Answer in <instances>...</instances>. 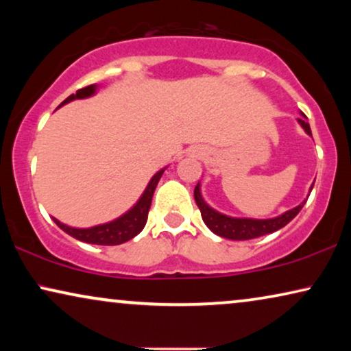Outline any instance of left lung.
<instances>
[{
  "instance_id": "1",
  "label": "left lung",
  "mask_w": 351,
  "mask_h": 351,
  "mask_svg": "<svg viewBox=\"0 0 351 351\" xmlns=\"http://www.w3.org/2000/svg\"><path fill=\"white\" fill-rule=\"evenodd\" d=\"M304 131L311 136L310 124L306 123V117L302 113V118L297 119ZM313 189V186H311ZM310 189V191H311ZM195 201L198 204L201 210V217H203L204 223L208 225L210 232L219 234V237L227 238V239H234V241H243V239H252L263 237V234L273 233L276 230L286 227L287 223L291 222L292 219L295 217L297 214L300 213V209L304 208V203H300L295 208L286 210L285 214L278 215V217L273 219H247V217H230V215H225L219 210L210 208V206L203 199V195H201V185L195 186Z\"/></svg>"
}]
</instances>
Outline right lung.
I'll use <instances>...</instances> for the list:
<instances>
[{
  "instance_id": "1",
  "label": "right lung",
  "mask_w": 351,
  "mask_h": 351,
  "mask_svg": "<svg viewBox=\"0 0 351 351\" xmlns=\"http://www.w3.org/2000/svg\"><path fill=\"white\" fill-rule=\"evenodd\" d=\"M95 93H97V86L95 84H90L88 88H83V89H78L76 90V94L69 95V97L60 104V107L62 105L71 102V100L88 99ZM166 167H162V169L158 171L156 174L152 177L150 182H148L147 189L143 190V193L141 198H138L137 203L134 204L128 213L119 215L118 219L112 220V222L95 225V227H90V228H75V227H69V225L62 223L60 220H57L56 217H52V220H54L57 227L60 230H64V232L69 233L70 237H73L75 239H80V241L83 243L100 244V246H117V244L126 243L134 237H137V234L143 230V227H145L147 219H148V210H150V206H152L153 193H155V189Z\"/></svg>"
}]
</instances>
